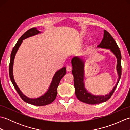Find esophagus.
I'll return each mask as SVG.
<instances>
[{
    "label": "esophagus",
    "mask_w": 130,
    "mask_h": 130,
    "mask_svg": "<svg viewBox=\"0 0 130 130\" xmlns=\"http://www.w3.org/2000/svg\"><path fill=\"white\" fill-rule=\"evenodd\" d=\"M71 70H72V67H71V66H67V70L68 71H71Z\"/></svg>",
    "instance_id": "1"
}]
</instances>
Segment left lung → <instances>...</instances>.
Masks as SVG:
<instances>
[{"mask_svg": "<svg viewBox=\"0 0 130 130\" xmlns=\"http://www.w3.org/2000/svg\"><path fill=\"white\" fill-rule=\"evenodd\" d=\"M98 48L109 49L117 58V71L118 75V80L112 90L106 95H95L89 93L85 89L84 78L85 60L79 56L74 57L71 60L73 70L72 74L74 76V83L75 89V95L79 101L84 103L90 104H95L106 102L111 98L117 88L119 82L122 69H121V54L117 43L112 36L106 30L104 31L103 38L101 43L97 46Z\"/></svg>", "mask_w": 130, "mask_h": 130, "instance_id": "8db88e82", "label": "left lung"}]
</instances>
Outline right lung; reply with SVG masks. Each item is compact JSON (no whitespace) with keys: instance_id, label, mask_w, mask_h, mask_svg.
Wrapping results in <instances>:
<instances>
[{"instance_id":"right-lung-1","label":"right lung","mask_w":130,"mask_h":130,"mask_svg":"<svg viewBox=\"0 0 130 130\" xmlns=\"http://www.w3.org/2000/svg\"><path fill=\"white\" fill-rule=\"evenodd\" d=\"M40 31H38L36 28H32L28 30L24 34L19 38V39L18 40L17 42L15 44V45L12 51L11 52L10 55V61L9 67V76L10 80L12 82V84H13L14 88L16 91L18 93L21 98L23 100L27 102V103H29L34 106H46L50 104L53 102L55 98H56L57 94V87L59 84V83L61 80L63 78L66 74V68L63 67L61 69L57 71L55 73L54 76L52 78V80L50 87L48 88V90L47 91L46 93L42 96L40 97L36 98H30L27 97L26 95H24L22 92H21V90L19 89L18 85H17L16 83L15 82L14 79L13 77V63L14 60L15 56V54L17 52L18 50L21 45L23 42V40L26 39L27 38L29 37L33 36L36 35L40 34Z\"/></svg>"}]
</instances>
